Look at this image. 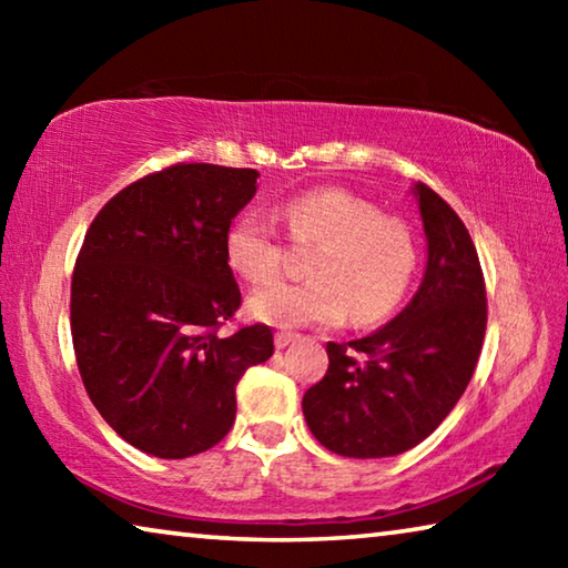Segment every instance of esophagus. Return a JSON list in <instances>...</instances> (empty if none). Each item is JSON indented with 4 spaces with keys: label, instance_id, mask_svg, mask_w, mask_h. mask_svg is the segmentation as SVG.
<instances>
[{
    "label": "esophagus",
    "instance_id": "1",
    "mask_svg": "<svg viewBox=\"0 0 568 568\" xmlns=\"http://www.w3.org/2000/svg\"><path fill=\"white\" fill-rule=\"evenodd\" d=\"M297 338H301V335H297V333L277 331V333H275V348L283 351V348H287V345H291V343H295Z\"/></svg>",
    "mask_w": 568,
    "mask_h": 568
}]
</instances>
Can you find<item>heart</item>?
Returning <instances> with one entry per match:
<instances>
[{
	"label": "heart",
	"mask_w": 568,
	"mask_h": 568,
	"mask_svg": "<svg viewBox=\"0 0 568 568\" xmlns=\"http://www.w3.org/2000/svg\"><path fill=\"white\" fill-rule=\"evenodd\" d=\"M287 227L301 243H318L307 257L311 281H275L250 295L255 321L293 325L376 323L408 293L418 267L413 230L386 217L378 205L341 187L307 190L287 200ZM225 261L250 283H265L281 265V240L253 213L240 215L225 233Z\"/></svg>",
	"instance_id": "b5f03b06"
}]
</instances>
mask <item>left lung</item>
Instances as JSON below:
<instances>
[{
	"instance_id": "1",
	"label": "left lung",
	"mask_w": 568,
	"mask_h": 568,
	"mask_svg": "<svg viewBox=\"0 0 568 568\" xmlns=\"http://www.w3.org/2000/svg\"><path fill=\"white\" fill-rule=\"evenodd\" d=\"M426 233V273L383 328L328 343V373L305 390L311 434L338 456L386 458L440 426L474 376L486 333V285L466 225L444 197L413 185Z\"/></svg>"
}]
</instances>
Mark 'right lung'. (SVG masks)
Listing matches in <instances>:
<instances>
[{"label":"right lung","mask_w":568,"mask_h":568,"mask_svg":"<svg viewBox=\"0 0 568 568\" xmlns=\"http://www.w3.org/2000/svg\"><path fill=\"white\" fill-rule=\"evenodd\" d=\"M257 170L180 162L120 190L72 273V343L88 396L130 446L158 458L213 448L235 423V386L273 355L267 325L217 335L240 307L225 233Z\"/></svg>","instance_id":"right-lung-1"}]
</instances>
